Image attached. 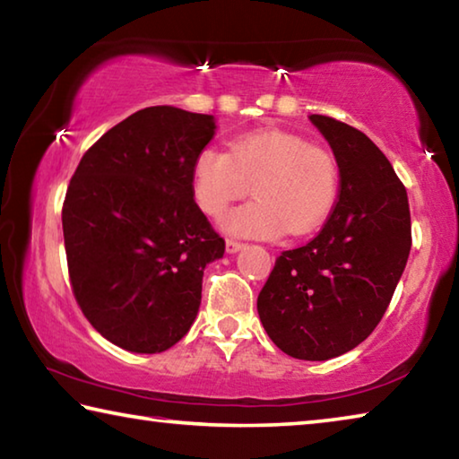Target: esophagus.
<instances>
[{"label": "esophagus", "mask_w": 459, "mask_h": 459, "mask_svg": "<svg viewBox=\"0 0 459 459\" xmlns=\"http://www.w3.org/2000/svg\"><path fill=\"white\" fill-rule=\"evenodd\" d=\"M224 247H227V253H229V255H235V253H238L240 248H243L245 245H243V243H238V240L227 238V245H224Z\"/></svg>", "instance_id": "34e87169"}]
</instances>
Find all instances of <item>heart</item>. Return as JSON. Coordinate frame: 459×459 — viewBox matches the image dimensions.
<instances>
[{"instance_id": "heart-1", "label": "heart", "mask_w": 459, "mask_h": 459, "mask_svg": "<svg viewBox=\"0 0 459 459\" xmlns=\"http://www.w3.org/2000/svg\"><path fill=\"white\" fill-rule=\"evenodd\" d=\"M338 166L324 147L290 131H257L235 139L229 153L202 150L194 161L198 208L219 216L253 188L255 202L221 219L229 235L273 238L283 230L304 237L328 219L338 198Z\"/></svg>"}]
</instances>
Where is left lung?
<instances>
[{"label":"left lung","instance_id":"left-lung-1","mask_svg":"<svg viewBox=\"0 0 459 459\" xmlns=\"http://www.w3.org/2000/svg\"><path fill=\"white\" fill-rule=\"evenodd\" d=\"M330 143L340 194L320 235L283 251L257 298L279 351L328 360L367 340L385 316L411 251L405 186L385 153L346 123L309 115Z\"/></svg>","mask_w":459,"mask_h":459}]
</instances>
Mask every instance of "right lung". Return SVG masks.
I'll return each instance as SVG.
<instances>
[{
	"mask_svg": "<svg viewBox=\"0 0 459 459\" xmlns=\"http://www.w3.org/2000/svg\"><path fill=\"white\" fill-rule=\"evenodd\" d=\"M212 115L147 107L111 127L82 155L62 206L74 298L100 336L155 354L188 333L202 275L224 240L192 192Z\"/></svg>",
	"mask_w": 459,
	"mask_h": 459,
	"instance_id": "obj_1",
	"label": "right lung"
}]
</instances>
